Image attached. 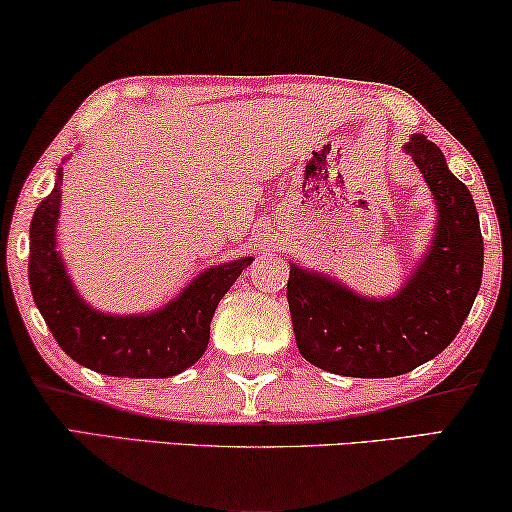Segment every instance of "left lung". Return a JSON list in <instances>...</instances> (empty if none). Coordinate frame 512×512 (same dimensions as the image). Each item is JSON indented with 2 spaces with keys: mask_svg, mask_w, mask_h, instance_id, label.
Instances as JSON below:
<instances>
[{
  "mask_svg": "<svg viewBox=\"0 0 512 512\" xmlns=\"http://www.w3.org/2000/svg\"><path fill=\"white\" fill-rule=\"evenodd\" d=\"M403 151L436 202V228L394 296L373 298L324 272L289 263L286 286L298 352L312 366L345 377H396L436 359L457 338L480 291V219L473 195L424 135Z\"/></svg>",
  "mask_w": 512,
  "mask_h": 512,
  "instance_id": "left-lung-1",
  "label": "left lung"
}]
</instances>
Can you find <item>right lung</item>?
<instances>
[{
    "instance_id": "add662e5",
    "label": "right lung",
    "mask_w": 512,
    "mask_h": 512,
    "mask_svg": "<svg viewBox=\"0 0 512 512\" xmlns=\"http://www.w3.org/2000/svg\"><path fill=\"white\" fill-rule=\"evenodd\" d=\"M67 160V158H65ZM62 167L53 191L30 223V289L53 338L76 363L114 377H172L205 354L209 324L254 256L212 265L191 279L177 298L142 314H111L88 305L69 277L58 249Z\"/></svg>"
}]
</instances>
